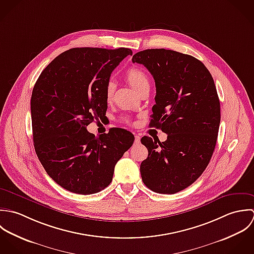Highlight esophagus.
I'll return each mask as SVG.
<instances>
[{
  "label": "esophagus",
  "mask_w": 254,
  "mask_h": 254,
  "mask_svg": "<svg viewBox=\"0 0 254 254\" xmlns=\"http://www.w3.org/2000/svg\"><path fill=\"white\" fill-rule=\"evenodd\" d=\"M134 142L135 143H139L140 142V136L139 135H134Z\"/></svg>",
  "instance_id": "esophagus-1"
}]
</instances>
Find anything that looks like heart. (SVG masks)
Masks as SVG:
<instances>
[{
    "mask_svg": "<svg viewBox=\"0 0 254 254\" xmlns=\"http://www.w3.org/2000/svg\"><path fill=\"white\" fill-rule=\"evenodd\" d=\"M126 78L138 93H140L144 88H147L150 86V81L147 74L139 67H130L129 69H127L126 73ZM115 90H116V82L112 79L108 80L105 86V96L107 101H111L113 99ZM124 121L126 123L129 122L127 118L124 119Z\"/></svg>",
    "mask_w": 254,
    "mask_h": 254,
    "instance_id": "b5f03b06",
    "label": "heart"
}]
</instances>
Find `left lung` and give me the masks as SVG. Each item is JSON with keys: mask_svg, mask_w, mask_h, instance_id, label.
Returning a JSON list of instances; mask_svg holds the SVG:
<instances>
[{"mask_svg": "<svg viewBox=\"0 0 254 254\" xmlns=\"http://www.w3.org/2000/svg\"><path fill=\"white\" fill-rule=\"evenodd\" d=\"M156 85L150 127L168 134L160 142L143 136L148 157L140 165L144 185L162 194L192 185L208 166L218 137L220 101L213 77L194 57L166 49H148L132 57Z\"/></svg>", "mask_w": 254, "mask_h": 254, "instance_id": "obj_1", "label": "left lung"}]
</instances>
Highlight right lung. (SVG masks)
I'll return each mask as SVG.
<instances>
[{
    "instance_id": "right-lung-1",
    "label": "right lung",
    "mask_w": 254,
    "mask_h": 254,
    "mask_svg": "<svg viewBox=\"0 0 254 254\" xmlns=\"http://www.w3.org/2000/svg\"><path fill=\"white\" fill-rule=\"evenodd\" d=\"M128 55L127 48H72L56 57L34 85L35 152L47 174L70 192L86 195L107 188L117 162L133 144V134L124 128L98 137L86 129L106 114V83Z\"/></svg>"
}]
</instances>
